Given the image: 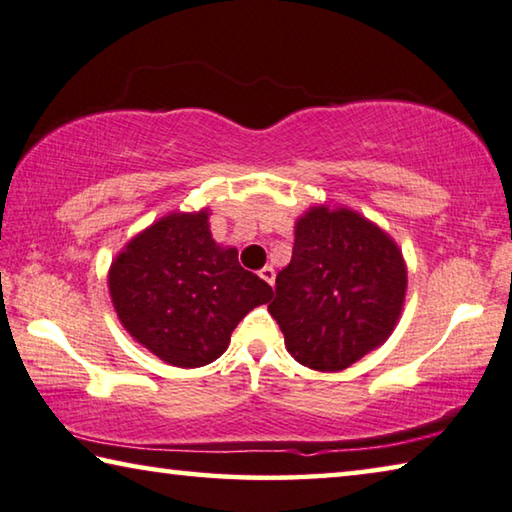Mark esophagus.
<instances>
[{
  "label": "esophagus",
  "mask_w": 512,
  "mask_h": 512,
  "mask_svg": "<svg viewBox=\"0 0 512 512\" xmlns=\"http://www.w3.org/2000/svg\"><path fill=\"white\" fill-rule=\"evenodd\" d=\"M258 274H261V279L265 281V283H270V286H274V267L272 265H265L263 267V270L261 272H258Z\"/></svg>",
  "instance_id": "34e87169"
}]
</instances>
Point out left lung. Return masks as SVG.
<instances>
[{"label": "left lung", "instance_id": "left-lung-1", "mask_svg": "<svg viewBox=\"0 0 512 512\" xmlns=\"http://www.w3.org/2000/svg\"><path fill=\"white\" fill-rule=\"evenodd\" d=\"M267 311L297 363L340 372L383 345L406 297L401 251L347 208L299 217L290 265L276 274Z\"/></svg>", "mask_w": 512, "mask_h": 512}]
</instances>
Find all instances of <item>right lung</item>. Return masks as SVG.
Returning a JSON list of instances; mask_svg holds the SVG:
<instances>
[{
  "mask_svg": "<svg viewBox=\"0 0 512 512\" xmlns=\"http://www.w3.org/2000/svg\"><path fill=\"white\" fill-rule=\"evenodd\" d=\"M117 317L140 345L177 367L213 363L272 288L215 245L208 211L172 213L133 238L108 274Z\"/></svg>",
  "mask_w": 512,
  "mask_h": 512,
  "instance_id": "obj_1",
  "label": "right lung"
}]
</instances>
